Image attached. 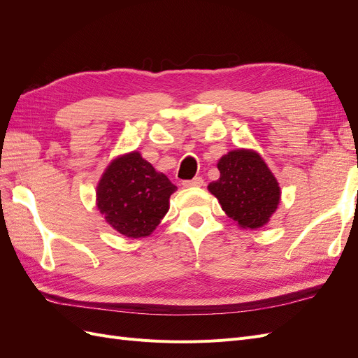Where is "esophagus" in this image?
<instances>
[{
  "mask_svg": "<svg viewBox=\"0 0 358 358\" xmlns=\"http://www.w3.org/2000/svg\"><path fill=\"white\" fill-rule=\"evenodd\" d=\"M182 187L183 188H200V187H203V179L201 178H194L191 180H183Z\"/></svg>",
  "mask_w": 358,
  "mask_h": 358,
  "instance_id": "1",
  "label": "esophagus"
}]
</instances>
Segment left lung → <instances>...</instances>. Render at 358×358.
Listing matches in <instances>:
<instances>
[{
    "instance_id": "8db88e82",
    "label": "left lung",
    "mask_w": 358,
    "mask_h": 358,
    "mask_svg": "<svg viewBox=\"0 0 358 358\" xmlns=\"http://www.w3.org/2000/svg\"><path fill=\"white\" fill-rule=\"evenodd\" d=\"M221 176L208 189L241 229L266 225L280 203L278 179L263 157L252 149H234L218 161Z\"/></svg>"
}]
</instances>
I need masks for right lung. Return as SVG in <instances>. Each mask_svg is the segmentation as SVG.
Returning a JSON list of instances; mask_svg holds the SVG:
<instances>
[{
    "mask_svg": "<svg viewBox=\"0 0 358 358\" xmlns=\"http://www.w3.org/2000/svg\"><path fill=\"white\" fill-rule=\"evenodd\" d=\"M176 189L164 173L133 150L106 167L96 185V209L113 230L140 239L154 233Z\"/></svg>",
    "mask_w": 358,
    "mask_h": 358,
    "instance_id": "obj_1",
    "label": "right lung"
}]
</instances>
